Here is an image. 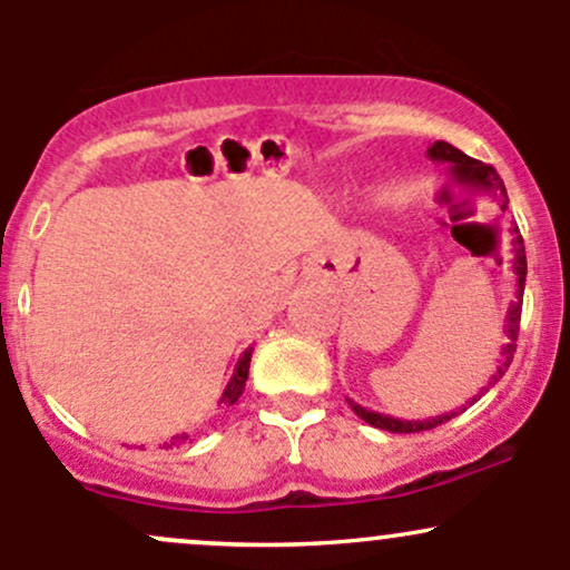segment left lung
Instances as JSON below:
<instances>
[{"label":"left lung","instance_id":"1","mask_svg":"<svg viewBox=\"0 0 570 570\" xmlns=\"http://www.w3.org/2000/svg\"><path fill=\"white\" fill-rule=\"evenodd\" d=\"M429 158L434 163H448V176L458 185L474 189V193H482V195H490V198L499 200L501 212H507V187H503L501 176L495 174L493 166H485V163L469 158V155H463L461 149H455L453 144L448 141H434L429 147ZM512 273H514V303L509 305V313H507V337L509 343L503 345L501 356V367L495 370V375L490 377L485 389L480 391V396L485 394L490 385H495V381L507 372L509 362H512V353H514V340H517V324H520V311H522V292H525V246H522V238H520V230H512ZM480 396H472L469 399V407L476 402ZM351 410L356 412L362 421H367L370 426L375 429H385V431H394V434H415V431H429V429H436L440 423H448L450 417H455L458 412L466 410L461 407L458 412H444V415H436V417H426V421H402V417H391V415H383V412H372L367 407H362V404H356L353 399H348Z\"/></svg>","mask_w":570,"mask_h":570}]
</instances>
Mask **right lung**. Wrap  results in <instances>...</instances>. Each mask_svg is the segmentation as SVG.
Listing matches in <instances>:
<instances>
[{
  "label": "right lung",
  "mask_w": 570,
  "mask_h": 570,
  "mask_svg": "<svg viewBox=\"0 0 570 570\" xmlns=\"http://www.w3.org/2000/svg\"><path fill=\"white\" fill-rule=\"evenodd\" d=\"M252 351H254V348H246L244 356L238 358V364H235V370H233L230 383H227L225 391H222L219 404H227V407H230V404L238 402V396L244 394L246 381H248V364H252ZM187 440H189L187 434H176V436H171V440H168V442H163V448H174V444H176V448H179V444L187 442Z\"/></svg>",
  "instance_id": "1"
}]
</instances>
